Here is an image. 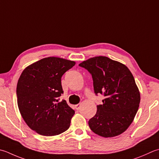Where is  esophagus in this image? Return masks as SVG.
<instances>
[{
	"instance_id": "obj_1",
	"label": "esophagus",
	"mask_w": 159,
	"mask_h": 159,
	"mask_svg": "<svg viewBox=\"0 0 159 159\" xmlns=\"http://www.w3.org/2000/svg\"><path fill=\"white\" fill-rule=\"evenodd\" d=\"M80 107H81V104H80V103H79V104H77V105H75V108H76V110H80Z\"/></svg>"
}]
</instances>
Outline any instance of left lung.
<instances>
[{
    "mask_svg": "<svg viewBox=\"0 0 159 159\" xmlns=\"http://www.w3.org/2000/svg\"><path fill=\"white\" fill-rule=\"evenodd\" d=\"M79 66L92 74L95 94L105 96L89 120L90 129L105 138L121 134L131 125L141 101L131 71L124 64L106 57L90 58Z\"/></svg>",
    "mask_w": 159,
    "mask_h": 159,
    "instance_id": "left-lung-1",
    "label": "left lung"
}]
</instances>
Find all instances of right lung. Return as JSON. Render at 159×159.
Returning <instances> with one entry per match:
<instances>
[{
    "label": "right lung",
    "mask_w": 159,
    "mask_h": 159,
    "mask_svg": "<svg viewBox=\"0 0 159 159\" xmlns=\"http://www.w3.org/2000/svg\"><path fill=\"white\" fill-rule=\"evenodd\" d=\"M76 63L59 57H48L30 65L18 80L17 103L30 129L40 135L52 136L66 131L75 111L65 100L61 77Z\"/></svg>",
    "instance_id": "1"
}]
</instances>
